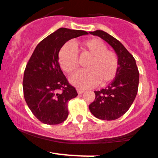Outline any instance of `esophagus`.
Listing matches in <instances>:
<instances>
[{
    "label": "esophagus",
    "instance_id": "obj_1",
    "mask_svg": "<svg viewBox=\"0 0 158 158\" xmlns=\"http://www.w3.org/2000/svg\"><path fill=\"white\" fill-rule=\"evenodd\" d=\"M85 90H83V89H80V88H77V92L78 94H82V93L84 92Z\"/></svg>",
    "mask_w": 158,
    "mask_h": 158
}]
</instances>
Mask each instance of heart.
I'll return each instance as SVG.
<instances>
[{
    "mask_svg": "<svg viewBox=\"0 0 158 158\" xmlns=\"http://www.w3.org/2000/svg\"><path fill=\"white\" fill-rule=\"evenodd\" d=\"M82 54L90 56L86 64L87 70L79 71L71 78V82L80 87L104 85L113 80L118 70V57L107 45L97 38L87 40L79 44ZM59 63L68 74L73 73L79 68V54L75 47L66 44L59 52Z\"/></svg>",
    "mask_w": 158,
    "mask_h": 158,
    "instance_id": "heart-1",
    "label": "heart"
}]
</instances>
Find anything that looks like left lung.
<instances>
[{
	"instance_id": "obj_1",
	"label": "left lung",
	"mask_w": 158,
	"mask_h": 158,
	"mask_svg": "<svg viewBox=\"0 0 158 158\" xmlns=\"http://www.w3.org/2000/svg\"><path fill=\"white\" fill-rule=\"evenodd\" d=\"M106 41L114 49L118 57L117 75L106 88L95 90V99L89 105L94 117L102 120H115L130 109L137 95L139 71L134 56L112 35L101 30L90 32Z\"/></svg>"
}]
</instances>
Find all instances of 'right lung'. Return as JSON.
<instances>
[{
    "instance_id": "obj_1",
    "label": "right lung",
    "mask_w": 158,
    "mask_h": 158,
    "mask_svg": "<svg viewBox=\"0 0 158 158\" xmlns=\"http://www.w3.org/2000/svg\"><path fill=\"white\" fill-rule=\"evenodd\" d=\"M87 34L82 30L59 28L40 41L30 57L23 79L24 97L41 123L57 125L68 118V102L78 93L61 71L59 52L67 41Z\"/></svg>"
}]
</instances>
